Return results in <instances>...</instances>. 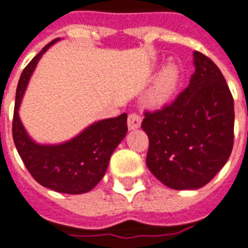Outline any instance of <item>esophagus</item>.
Masks as SVG:
<instances>
[{
    "label": "esophagus",
    "mask_w": 248,
    "mask_h": 248,
    "mask_svg": "<svg viewBox=\"0 0 248 248\" xmlns=\"http://www.w3.org/2000/svg\"><path fill=\"white\" fill-rule=\"evenodd\" d=\"M141 122H142V117L140 116L139 113L132 112L128 116V128L129 129H137L141 125Z\"/></svg>",
    "instance_id": "1"
}]
</instances>
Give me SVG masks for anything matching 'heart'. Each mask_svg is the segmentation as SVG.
I'll return each instance as SVG.
<instances>
[{
	"label": "heart",
	"mask_w": 248,
	"mask_h": 248,
	"mask_svg": "<svg viewBox=\"0 0 248 248\" xmlns=\"http://www.w3.org/2000/svg\"><path fill=\"white\" fill-rule=\"evenodd\" d=\"M180 79L179 68L174 64L167 65L161 74L158 76L157 81L150 93V102L155 106L167 103L174 96L175 91L178 89Z\"/></svg>",
	"instance_id": "heart-1"
}]
</instances>
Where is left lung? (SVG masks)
<instances>
[{
	"label": "left lung",
	"instance_id": "1",
	"mask_svg": "<svg viewBox=\"0 0 248 248\" xmlns=\"http://www.w3.org/2000/svg\"><path fill=\"white\" fill-rule=\"evenodd\" d=\"M195 73L170 104L145 111L146 165L172 189H196L213 179L234 144V99L218 66L193 52Z\"/></svg>",
	"mask_w": 248,
	"mask_h": 248
}]
</instances>
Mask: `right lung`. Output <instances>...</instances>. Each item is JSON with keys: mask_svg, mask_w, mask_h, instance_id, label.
Here are the masks:
<instances>
[{"mask_svg": "<svg viewBox=\"0 0 248 248\" xmlns=\"http://www.w3.org/2000/svg\"><path fill=\"white\" fill-rule=\"evenodd\" d=\"M57 40L48 43L20 74L13 117V140L25 166L39 184L56 192L79 195L91 191L106 174L111 154L128 131L126 113L94 123L64 144L39 145L30 139L20 123L18 108L38 61Z\"/></svg>", "mask_w": 248, "mask_h": 248, "instance_id": "1", "label": "right lung"}]
</instances>
